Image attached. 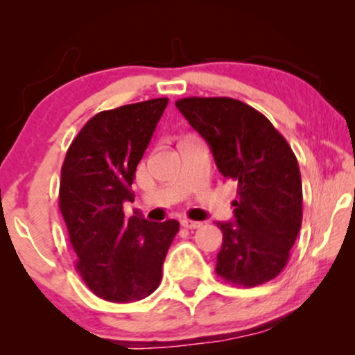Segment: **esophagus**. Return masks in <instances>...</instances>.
I'll list each match as a JSON object with an SVG mask.
<instances>
[{
	"instance_id": "obj_1",
	"label": "esophagus",
	"mask_w": 355,
	"mask_h": 355,
	"mask_svg": "<svg viewBox=\"0 0 355 355\" xmlns=\"http://www.w3.org/2000/svg\"><path fill=\"white\" fill-rule=\"evenodd\" d=\"M182 227H185V229H189V230H195V229H200L202 222H193V220L183 218L182 220Z\"/></svg>"
}]
</instances>
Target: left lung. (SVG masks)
Segmentation results:
<instances>
[{
	"label": "left lung",
	"instance_id": "1",
	"mask_svg": "<svg viewBox=\"0 0 355 355\" xmlns=\"http://www.w3.org/2000/svg\"><path fill=\"white\" fill-rule=\"evenodd\" d=\"M210 145L218 172L237 183L235 222H217V272L225 282L255 287L287 266L302 225V180L294 152L267 116L227 96L175 101Z\"/></svg>",
	"mask_w": 355,
	"mask_h": 355
}]
</instances>
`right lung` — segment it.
<instances>
[{
  "label": "right lung",
  "instance_id": "add662e5",
  "mask_svg": "<svg viewBox=\"0 0 355 355\" xmlns=\"http://www.w3.org/2000/svg\"><path fill=\"white\" fill-rule=\"evenodd\" d=\"M168 98L105 110L89 118L71 141L61 166L60 211L87 287L108 302H135L160 285L177 220L126 218L123 203L137 165L164 115Z\"/></svg>",
  "mask_w": 355,
  "mask_h": 355
}]
</instances>
